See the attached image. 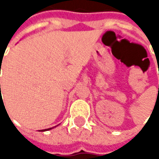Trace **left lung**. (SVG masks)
<instances>
[{
  "label": "left lung",
  "mask_w": 159,
  "mask_h": 159,
  "mask_svg": "<svg viewBox=\"0 0 159 159\" xmlns=\"http://www.w3.org/2000/svg\"><path fill=\"white\" fill-rule=\"evenodd\" d=\"M158 89H159V86H158Z\"/></svg>",
  "instance_id": "obj_1"
}]
</instances>
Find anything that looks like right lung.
<instances>
[{"mask_svg": "<svg viewBox=\"0 0 159 159\" xmlns=\"http://www.w3.org/2000/svg\"><path fill=\"white\" fill-rule=\"evenodd\" d=\"M1 69V67H0ZM0 90H1V85H0ZM50 129H52V128H48V129H45V130H43V131H46V130H50Z\"/></svg>", "mask_w": 159, "mask_h": 159, "instance_id": "add662e5", "label": "right lung"}]
</instances>
